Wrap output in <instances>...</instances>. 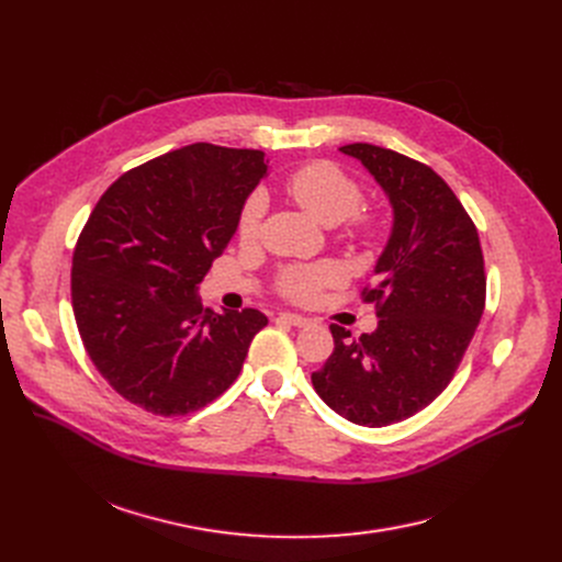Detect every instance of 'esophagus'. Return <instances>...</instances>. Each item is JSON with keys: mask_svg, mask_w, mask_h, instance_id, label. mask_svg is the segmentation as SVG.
I'll return each instance as SVG.
<instances>
[{"mask_svg": "<svg viewBox=\"0 0 562 562\" xmlns=\"http://www.w3.org/2000/svg\"><path fill=\"white\" fill-rule=\"evenodd\" d=\"M280 318H282L284 323H289V326H296V328H305V326H310V318H305L303 314L282 312V314H280Z\"/></svg>", "mask_w": 562, "mask_h": 562, "instance_id": "obj_1", "label": "esophagus"}]
</instances>
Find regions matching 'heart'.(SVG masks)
<instances>
[{"label": "heart", "instance_id": "b5f03b06", "mask_svg": "<svg viewBox=\"0 0 562 562\" xmlns=\"http://www.w3.org/2000/svg\"><path fill=\"white\" fill-rule=\"evenodd\" d=\"M289 195L296 200L303 210L314 216L323 225H337L356 214L362 200L360 184L352 180L333 161H312L293 170L286 180ZM266 214V195L255 191L239 214V236L244 241H252L259 234L261 218ZM352 232L360 236H373L378 232V223L369 216L352 218ZM344 278V269L339 263L326 261L316 266H301V269H289L282 273V291L289 299L310 301L314 299L321 286L335 284Z\"/></svg>", "mask_w": 562, "mask_h": 562}]
</instances>
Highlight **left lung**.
Instances as JSON below:
<instances>
[{
	"label": "left lung",
	"instance_id": "obj_1",
	"mask_svg": "<svg viewBox=\"0 0 562 562\" xmlns=\"http://www.w3.org/2000/svg\"><path fill=\"white\" fill-rule=\"evenodd\" d=\"M392 206L375 266L378 328L350 339L330 326L335 350L312 373L316 394L344 419L380 428L432 403L451 382L485 307L479 232L441 177L394 150L350 143Z\"/></svg>",
	"mask_w": 562,
	"mask_h": 562
}]
</instances>
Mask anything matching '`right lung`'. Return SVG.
<instances>
[{
	"mask_svg": "<svg viewBox=\"0 0 562 562\" xmlns=\"http://www.w3.org/2000/svg\"><path fill=\"white\" fill-rule=\"evenodd\" d=\"M266 175L259 150L193 143L125 172L95 204L72 255V312L88 358L130 403L187 415L239 375L269 318L212 312L198 289Z\"/></svg>",
	"mask_w": 562,
	"mask_h": 562,
	"instance_id": "right-lung-1",
	"label": "right lung"
}]
</instances>
